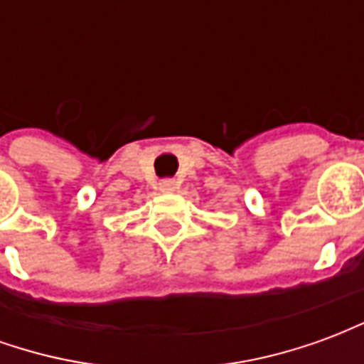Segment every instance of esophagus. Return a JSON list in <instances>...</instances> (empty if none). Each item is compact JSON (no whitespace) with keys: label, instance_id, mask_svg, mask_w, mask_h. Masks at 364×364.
<instances>
[{"label":"esophagus","instance_id":"obj_1","mask_svg":"<svg viewBox=\"0 0 364 364\" xmlns=\"http://www.w3.org/2000/svg\"><path fill=\"white\" fill-rule=\"evenodd\" d=\"M159 191H161V193H171V191H175L173 179H164V181L159 183Z\"/></svg>","mask_w":364,"mask_h":364}]
</instances>
